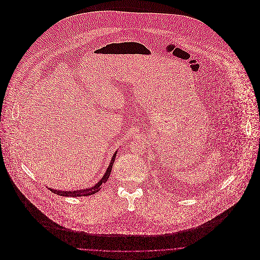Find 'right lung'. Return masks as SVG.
Returning <instances> with one entry per match:
<instances>
[{
    "instance_id": "right-lung-1",
    "label": "right lung",
    "mask_w": 260,
    "mask_h": 260,
    "mask_svg": "<svg viewBox=\"0 0 260 260\" xmlns=\"http://www.w3.org/2000/svg\"><path fill=\"white\" fill-rule=\"evenodd\" d=\"M116 154H117V151H115L113 157H112L111 162L104 174V176L99 180V182L97 184H95L90 188H85V189H80V190H75V191H61V190H56V189H52V188H49L50 191H52L53 193L57 194V195H60V196H71V197H78V196H89V195H92V194H95L96 192H98L100 189H101V185L106 183L109 176H110V173H111L112 166H113V163L115 161V158H116Z\"/></svg>"
}]
</instances>
